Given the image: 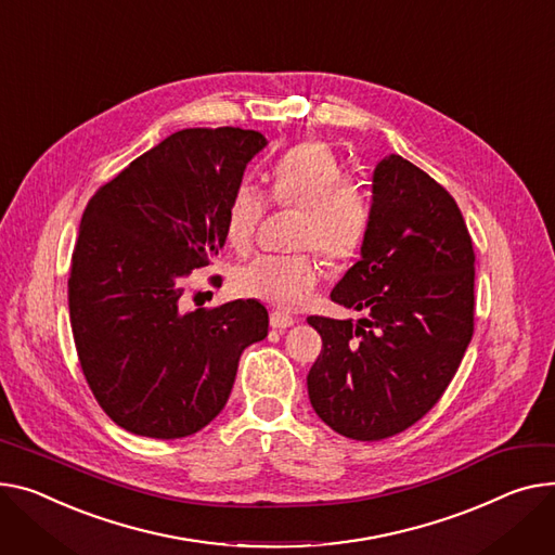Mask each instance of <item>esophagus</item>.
I'll list each match as a JSON object with an SVG mask.
<instances>
[{
  "mask_svg": "<svg viewBox=\"0 0 555 555\" xmlns=\"http://www.w3.org/2000/svg\"><path fill=\"white\" fill-rule=\"evenodd\" d=\"M294 323H297V319L285 314V312H279V310H276V312L270 314V325H272L274 330H285V327H292Z\"/></svg>",
  "mask_w": 555,
  "mask_h": 555,
  "instance_id": "34e87169",
  "label": "esophagus"
}]
</instances>
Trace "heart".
<instances>
[{
  "mask_svg": "<svg viewBox=\"0 0 555 555\" xmlns=\"http://www.w3.org/2000/svg\"><path fill=\"white\" fill-rule=\"evenodd\" d=\"M270 196L281 207L301 209L294 247H314L332 261L350 258L371 223L361 188L346 178L344 165L323 142H301L274 163ZM263 211V194L247 182L238 184L225 216V236L234 249L243 251L251 245ZM319 281L321 266L310 251L261 254L234 272L241 294L283 310L304 306Z\"/></svg>",
  "mask_w": 555,
  "mask_h": 555,
  "instance_id": "1",
  "label": "heart"
}]
</instances>
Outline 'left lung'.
Here are the masks:
<instances>
[{
    "instance_id": "8db88e82",
    "label": "left lung",
    "mask_w": 555,
    "mask_h": 555,
    "mask_svg": "<svg viewBox=\"0 0 555 555\" xmlns=\"http://www.w3.org/2000/svg\"><path fill=\"white\" fill-rule=\"evenodd\" d=\"M473 268L453 196L397 154L379 160L361 258L330 292L363 317H308L323 339L308 395L332 430L377 441L433 409L473 337Z\"/></svg>"
}]
</instances>
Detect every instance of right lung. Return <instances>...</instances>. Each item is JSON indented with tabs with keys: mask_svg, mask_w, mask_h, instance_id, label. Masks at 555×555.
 Instances as JSON below:
<instances>
[{
	"mask_svg": "<svg viewBox=\"0 0 555 555\" xmlns=\"http://www.w3.org/2000/svg\"><path fill=\"white\" fill-rule=\"evenodd\" d=\"M249 129H182L89 201L68 276L82 373L102 411L133 435L178 439L225 409L243 350L268 337V310L236 299L184 310V279L225 245Z\"/></svg>",
	"mask_w": 555,
	"mask_h": 555,
	"instance_id": "obj_1",
	"label": "right lung"
}]
</instances>
